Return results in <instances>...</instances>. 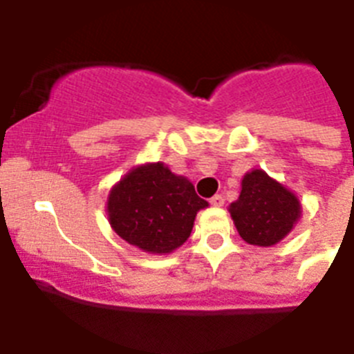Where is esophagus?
<instances>
[{
	"mask_svg": "<svg viewBox=\"0 0 354 354\" xmlns=\"http://www.w3.org/2000/svg\"><path fill=\"white\" fill-rule=\"evenodd\" d=\"M209 202H211L212 207H221V205H223V202H225V198L221 195H214L211 200H209Z\"/></svg>",
	"mask_w": 354,
	"mask_h": 354,
	"instance_id": "esophagus-1",
	"label": "esophagus"
}]
</instances>
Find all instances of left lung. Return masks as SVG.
Masks as SVG:
<instances>
[{
    "label": "left lung",
    "mask_w": 354,
    "mask_h": 354,
    "mask_svg": "<svg viewBox=\"0 0 354 354\" xmlns=\"http://www.w3.org/2000/svg\"><path fill=\"white\" fill-rule=\"evenodd\" d=\"M228 212L248 245L268 248L296 227L301 218V202L289 187L255 168L245 174L239 198L228 205Z\"/></svg>",
    "instance_id": "1"
}]
</instances>
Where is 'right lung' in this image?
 <instances>
[{
	"instance_id": "1",
	"label": "right lung",
	"mask_w": 354,
	"mask_h": 354,
	"mask_svg": "<svg viewBox=\"0 0 354 354\" xmlns=\"http://www.w3.org/2000/svg\"><path fill=\"white\" fill-rule=\"evenodd\" d=\"M207 205L186 177L158 161L127 171L109 189L106 212L111 228L129 245L167 255L186 243L196 212Z\"/></svg>"
}]
</instances>
